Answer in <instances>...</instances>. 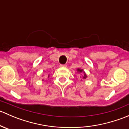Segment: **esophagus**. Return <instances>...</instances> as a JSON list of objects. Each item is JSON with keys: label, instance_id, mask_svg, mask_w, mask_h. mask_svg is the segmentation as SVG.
<instances>
[{"label": "esophagus", "instance_id": "esophagus-1", "mask_svg": "<svg viewBox=\"0 0 129 129\" xmlns=\"http://www.w3.org/2000/svg\"><path fill=\"white\" fill-rule=\"evenodd\" d=\"M66 64H61V65H60V67H66Z\"/></svg>", "mask_w": 129, "mask_h": 129}]
</instances>
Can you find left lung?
<instances>
[{"instance_id": "left-lung-1", "label": "left lung", "mask_w": 129, "mask_h": 129, "mask_svg": "<svg viewBox=\"0 0 129 129\" xmlns=\"http://www.w3.org/2000/svg\"><path fill=\"white\" fill-rule=\"evenodd\" d=\"M77 71L78 73H82V75H83L82 77H80L82 78L83 79H85L87 77V76L86 74H85V72H84V70H83V69H79H79H77Z\"/></svg>"}]
</instances>
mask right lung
Segmentation results:
<instances>
[{"label":"right lung","instance_id":"obj_1","mask_svg":"<svg viewBox=\"0 0 129 129\" xmlns=\"http://www.w3.org/2000/svg\"><path fill=\"white\" fill-rule=\"evenodd\" d=\"M49 77H50V75H48V78H49Z\"/></svg>","mask_w":129,"mask_h":129}]
</instances>
